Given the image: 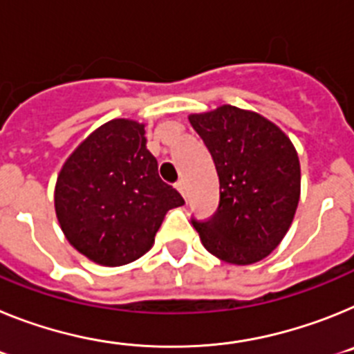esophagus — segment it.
I'll return each instance as SVG.
<instances>
[{
  "label": "esophagus",
  "instance_id": "34e87169",
  "mask_svg": "<svg viewBox=\"0 0 354 354\" xmlns=\"http://www.w3.org/2000/svg\"><path fill=\"white\" fill-rule=\"evenodd\" d=\"M174 187H176V189H178V192H180V194L183 196V198H185V181H183V180H180V181H178V183H176V185H174Z\"/></svg>",
  "mask_w": 354,
  "mask_h": 354
}]
</instances>
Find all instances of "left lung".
<instances>
[{
  "label": "left lung",
  "instance_id": "8db88e82",
  "mask_svg": "<svg viewBox=\"0 0 354 354\" xmlns=\"http://www.w3.org/2000/svg\"><path fill=\"white\" fill-rule=\"evenodd\" d=\"M189 121L208 147L219 176V208L192 221L208 253L251 266L283 241L297 210L301 167L296 147L274 122L223 104Z\"/></svg>",
  "mask_w": 354,
  "mask_h": 354
}]
</instances>
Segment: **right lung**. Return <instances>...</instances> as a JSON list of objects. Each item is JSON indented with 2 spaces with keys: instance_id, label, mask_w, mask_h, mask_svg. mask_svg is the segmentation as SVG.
<instances>
[{
  "instance_id": "obj_1",
  "label": "right lung",
  "mask_w": 354,
  "mask_h": 354,
  "mask_svg": "<svg viewBox=\"0 0 354 354\" xmlns=\"http://www.w3.org/2000/svg\"><path fill=\"white\" fill-rule=\"evenodd\" d=\"M144 128L131 119L104 122L58 173V224L69 244L97 266H126L142 257L155 244L165 214L185 205L158 176Z\"/></svg>"
}]
</instances>
